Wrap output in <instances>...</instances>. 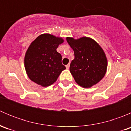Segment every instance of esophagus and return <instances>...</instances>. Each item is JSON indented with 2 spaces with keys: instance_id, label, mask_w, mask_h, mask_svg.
<instances>
[{
  "instance_id": "34e87169",
  "label": "esophagus",
  "mask_w": 131,
  "mask_h": 131,
  "mask_svg": "<svg viewBox=\"0 0 131 131\" xmlns=\"http://www.w3.org/2000/svg\"><path fill=\"white\" fill-rule=\"evenodd\" d=\"M66 67H67V69H69V68H70V64H67V66H66Z\"/></svg>"
}]
</instances>
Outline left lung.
<instances>
[{
  "label": "left lung",
  "instance_id": "1",
  "mask_svg": "<svg viewBox=\"0 0 131 131\" xmlns=\"http://www.w3.org/2000/svg\"><path fill=\"white\" fill-rule=\"evenodd\" d=\"M73 49L75 58L70 66V71L75 82L83 88H91L103 78L107 69V59L100 45L91 38L74 39L67 37Z\"/></svg>",
  "mask_w": 131,
  "mask_h": 131
}]
</instances>
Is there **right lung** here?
<instances>
[{
	"label": "right lung",
	"instance_id": "right-lung-1",
	"mask_svg": "<svg viewBox=\"0 0 131 131\" xmlns=\"http://www.w3.org/2000/svg\"><path fill=\"white\" fill-rule=\"evenodd\" d=\"M63 39L49 34L36 38L29 46L25 56L26 73L36 84L42 87L52 85L66 67L61 63V55L56 51Z\"/></svg>",
	"mask_w": 131,
	"mask_h": 131
}]
</instances>
